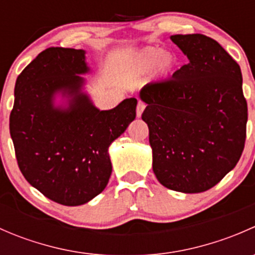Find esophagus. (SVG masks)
<instances>
[{"label":"esophagus","mask_w":255,"mask_h":255,"mask_svg":"<svg viewBox=\"0 0 255 255\" xmlns=\"http://www.w3.org/2000/svg\"><path fill=\"white\" fill-rule=\"evenodd\" d=\"M144 109H145V105H144L143 102H138V105H137V117L138 118L142 116Z\"/></svg>","instance_id":"obj_1"}]
</instances>
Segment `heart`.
I'll return each mask as SVG.
<instances>
[{"label": "heart", "instance_id": "heart-1", "mask_svg": "<svg viewBox=\"0 0 255 255\" xmlns=\"http://www.w3.org/2000/svg\"><path fill=\"white\" fill-rule=\"evenodd\" d=\"M179 59L171 51H165L160 48H143L129 54L121 64L118 75L122 79H135L145 75L155 66L158 78L173 76L179 69Z\"/></svg>", "mask_w": 255, "mask_h": 255}]
</instances>
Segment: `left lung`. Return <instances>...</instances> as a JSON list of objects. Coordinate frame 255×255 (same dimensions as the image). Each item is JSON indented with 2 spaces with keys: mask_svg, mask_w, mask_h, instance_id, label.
Listing matches in <instances>:
<instances>
[{
  "mask_svg": "<svg viewBox=\"0 0 255 255\" xmlns=\"http://www.w3.org/2000/svg\"><path fill=\"white\" fill-rule=\"evenodd\" d=\"M170 39L187 56L171 79L139 91L146 105L153 171L166 189L197 194L236 165L248 120L241 68L216 40L202 34Z\"/></svg>",
  "mask_w": 255,
  "mask_h": 255,
  "instance_id": "8db88e82",
  "label": "left lung"
}]
</instances>
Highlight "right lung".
Listing matches in <instances>:
<instances>
[{
  "mask_svg": "<svg viewBox=\"0 0 255 255\" xmlns=\"http://www.w3.org/2000/svg\"><path fill=\"white\" fill-rule=\"evenodd\" d=\"M84 49L48 48L25 66L9 116L20 171L33 187L65 206L87 204L112 173L109 148L135 118L137 99L100 110L86 91Z\"/></svg>",
  "mask_w": 255,
  "mask_h": 255,
  "instance_id": "1",
  "label": "right lung"
}]
</instances>
